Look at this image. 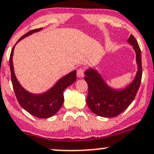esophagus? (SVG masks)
<instances>
[{
    "label": "esophagus",
    "instance_id": "1",
    "mask_svg": "<svg viewBox=\"0 0 154 154\" xmlns=\"http://www.w3.org/2000/svg\"><path fill=\"white\" fill-rule=\"evenodd\" d=\"M77 77H79V78H82V77H83L84 71L82 68H80V69H79L78 70H77Z\"/></svg>",
    "mask_w": 154,
    "mask_h": 154
}]
</instances>
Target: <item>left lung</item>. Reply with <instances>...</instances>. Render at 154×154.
Here are the masks:
<instances>
[{
	"mask_svg": "<svg viewBox=\"0 0 154 154\" xmlns=\"http://www.w3.org/2000/svg\"><path fill=\"white\" fill-rule=\"evenodd\" d=\"M128 42L135 51L138 69L135 78L125 88H111L96 69L90 68L85 71L84 80L88 86L86 103L91 111L97 115L108 118L118 116L130 106L138 91L142 74L141 50L132 35Z\"/></svg>",
	"mask_w": 154,
	"mask_h": 154,
	"instance_id": "1",
	"label": "left lung"
}]
</instances>
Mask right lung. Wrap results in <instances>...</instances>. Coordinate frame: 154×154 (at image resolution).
Wrapping results in <instances>:
<instances>
[{
  "label": "right lung",
  "instance_id": "add662e5",
  "mask_svg": "<svg viewBox=\"0 0 154 154\" xmlns=\"http://www.w3.org/2000/svg\"><path fill=\"white\" fill-rule=\"evenodd\" d=\"M43 28L31 30L25 34L16 43L29 36L35 32H39ZM15 44V45H16ZM14 45V46H15ZM14 46H13L9 57V66L11 71V80L16 98L20 106L32 116L41 119L51 117L57 112L63 106L64 101L63 91L67 87L72 85L77 80V71L69 73L66 76L60 79L57 82L47 91L42 94H32L29 92L19 83L14 74L13 67L12 57Z\"/></svg>",
  "mask_w": 154,
  "mask_h": 154
}]
</instances>
